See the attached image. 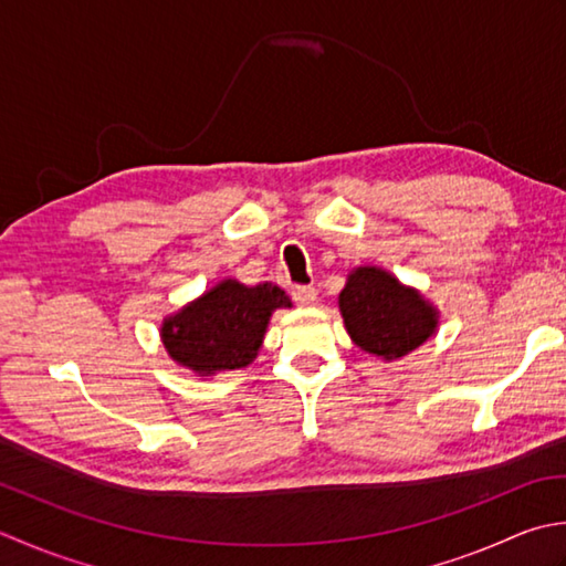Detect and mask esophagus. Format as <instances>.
<instances>
[{"mask_svg":"<svg viewBox=\"0 0 566 566\" xmlns=\"http://www.w3.org/2000/svg\"><path fill=\"white\" fill-rule=\"evenodd\" d=\"M293 300L297 305L310 307L317 303V291L313 285H297V287H293Z\"/></svg>","mask_w":566,"mask_h":566,"instance_id":"esophagus-1","label":"esophagus"}]
</instances>
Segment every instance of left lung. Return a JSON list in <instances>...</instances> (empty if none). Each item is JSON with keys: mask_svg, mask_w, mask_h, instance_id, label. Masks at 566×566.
<instances>
[{"mask_svg": "<svg viewBox=\"0 0 566 566\" xmlns=\"http://www.w3.org/2000/svg\"><path fill=\"white\" fill-rule=\"evenodd\" d=\"M349 337L368 354L400 359L418 349L437 327L430 303L380 269H356L339 293Z\"/></svg>", "mask_w": 566, "mask_h": 566, "instance_id": "left-lung-1", "label": "left lung"}]
</instances>
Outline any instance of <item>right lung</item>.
I'll list each match as a JSON object with an SVG mask.
<instances>
[{
	"instance_id": "add662e5",
	"label": "right lung",
	"mask_w": 566,
	"mask_h": 566,
	"mask_svg": "<svg viewBox=\"0 0 566 566\" xmlns=\"http://www.w3.org/2000/svg\"><path fill=\"white\" fill-rule=\"evenodd\" d=\"M275 307H291V297L279 285L247 287L224 281L168 317L160 337L172 361L195 374L232 371L253 361Z\"/></svg>"
}]
</instances>
